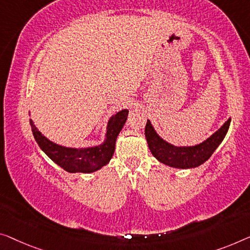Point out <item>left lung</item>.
<instances>
[{"label":"left lung","instance_id":"obj_1","mask_svg":"<svg viewBox=\"0 0 250 250\" xmlns=\"http://www.w3.org/2000/svg\"><path fill=\"white\" fill-rule=\"evenodd\" d=\"M230 121L228 119L225 124L218 129L213 135H211L207 140L194 146H174L168 141L156 132L150 120H147L146 128H145V136H146L148 147L150 149L154 157L165 165L174 168H194L203 163H206L211 155L213 154L219 145L222 143L228 132Z\"/></svg>","mask_w":250,"mask_h":250}]
</instances>
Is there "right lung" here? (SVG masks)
I'll return each instance as SVG.
<instances>
[{
	"mask_svg": "<svg viewBox=\"0 0 250 250\" xmlns=\"http://www.w3.org/2000/svg\"><path fill=\"white\" fill-rule=\"evenodd\" d=\"M129 110H121L109 119L106 125L105 139L102 144L92 147L75 148L58 145L44 137L30 119L33 137L42 150L51 161L68 173H93L101 169L112 158L115 141L124 128Z\"/></svg>",
	"mask_w": 250,
	"mask_h": 250,
	"instance_id": "1",
	"label": "right lung"
}]
</instances>
